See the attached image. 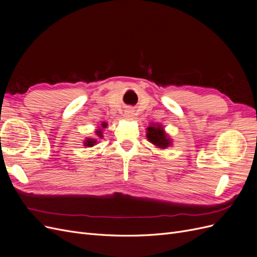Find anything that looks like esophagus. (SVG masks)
<instances>
[{
  "label": "esophagus",
  "mask_w": 257,
  "mask_h": 257,
  "mask_svg": "<svg viewBox=\"0 0 257 257\" xmlns=\"http://www.w3.org/2000/svg\"><path fill=\"white\" fill-rule=\"evenodd\" d=\"M123 116H125L126 119H134V116H135V111L131 110V109H127L125 111V113H123Z\"/></svg>",
  "instance_id": "obj_1"
}]
</instances>
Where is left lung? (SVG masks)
<instances>
[{
  "label": "left lung",
  "instance_id": "left-lung-1",
  "mask_svg": "<svg viewBox=\"0 0 257 257\" xmlns=\"http://www.w3.org/2000/svg\"><path fill=\"white\" fill-rule=\"evenodd\" d=\"M146 137L151 143H153L158 148H162V150L169 147L172 144L171 139L165 134L164 129L159 123H156V125L153 123L150 127H147Z\"/></svg>",
  "mask_w": 257,
  "mask_h": 257
}]
</instances>
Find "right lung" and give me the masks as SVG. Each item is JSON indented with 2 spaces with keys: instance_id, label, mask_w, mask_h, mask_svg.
<instances>
[{
  "instance_id": "add662e5",
  "label": "right lung",
  "mask_w": 257,
  "mask_h": 257,
  "mask_svg": "<svg viewBox=\"0 0 257 257\" xmlns=\"http://www.w3.org/2000/svg\"><path fill=\"white\" fill-rule=\"evenodd\" d=\"M106 126H107L106 122H102V123H101V128L96 130V136H97L98 138H100V139L102 138V129H103V128H106ZM96 143H97V140H96V139L87 138V139L84 141V146L92 147V146H94Z\"/></svg>"
}]
</instances>
